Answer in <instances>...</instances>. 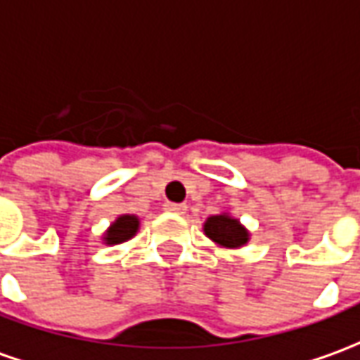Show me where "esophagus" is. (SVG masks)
I'll list each match as a JSON object with an SVG mask.
<instances>
[{
  "mask_svg": "<svg viewBox=\"0 0 360 360\" xmlns=\"http://www.w3.org/2000/svg\"><path fill=\"white\" fill-rule=\"evenodd\" d=\"M163 209H165L167 212L183 214V212L187 211V205H183V202H165V205H163Z\"/></svg>",
  "mask_w": 360,
  "mask_h": 360,
  "instance_id": "esophagus-1",
  "label": "esophagus"
}]
</instances>
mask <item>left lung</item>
I'll return each instance as SVG.
<instances>
[{"label":"left lung","instance_id":"obj_1","mask_svg":"<svg viewBox=\"0 0 360 360\" xmlns=\"http://www.w3.org/2000/svg\"><path fill=\"white\" fill-rule=\"evenodd\" d=\"M205 234L226 248H240L248 242V231L229 214H214L205 222Z\"/></svg>","mask_w":360,"mask_h":360}]
</instances>
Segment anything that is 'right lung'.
<instances>
[{"label": "right lung", "instance_id": "right-lung-1", "mask_svg": "<svg viewBox=\"0 0 360 360\" xmlns=\"http://www.w3.org/2000/svg\"><path fill=\"white\" fill-rule=\"evenodd\" d=\"M139 229V219L134 214H122L116 221L112 222L106 234H104V242L106 244H120V242L129 240Z\"/></svg>", "mask_w": 360, "mask_h": 360}]
</instances>
